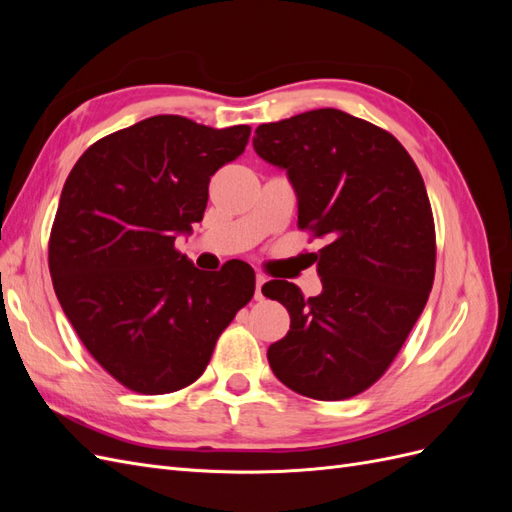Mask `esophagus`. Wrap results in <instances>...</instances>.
Here are the masks:
<instances>
[{
  "instance_id": "34e87169",
  "label": "esophagus",
  "mask_w": 512,
  "mask_h": 512,
  "mask_svg": "<svg viewBox=\"0 0 512 512\" xmlns=\"http://www.w3.org/2000/svg\"><path fill=\"white\" fill-rule=\"evenodd\" d=\"M265 282H267V277L262 275V273H258V275H256V294H254V297H256L258 301L262 299V286H265Z\"/></svg>"
}]
</instances>
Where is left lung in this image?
Instances as JSON below:
<instances>
[{"label":"left lung","instance_id":"1","mask_svg":"<svg viewBox=\"0 0 512 512\" xmlns=\"http://www.w3.org/2000/svg\"><path fill=\"white\" fill-rule=\"evenodd\" d=\"M252 143L286 168L299 228L327 239L312 254L318 297L284 280L262 286L290 314L269 365L299 395H359L391 367L433 286L436 226L423 177L391 132L337 108L262 123Z\"/></svg>","mask_w":512,"mask_h":512}]
</instances>
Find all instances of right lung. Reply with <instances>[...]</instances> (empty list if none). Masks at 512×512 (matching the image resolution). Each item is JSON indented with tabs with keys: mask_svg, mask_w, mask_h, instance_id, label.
I'll use <instances>...</instances> for the list:
<instances>
[{
	"mask_svg": "<svg viewBox=\"0 0 512 512\" xmlns=\"http://www.w3.org/2000/svg\"><path fill=\"white\" fill-rule=\"evenodd\" d=\"M250 132L156 115L100 138L64 183L49 239L53 288L89 354L134 393L198 380L254 297L247 262L209 275L175 247L203 220L211 177L241 156Z\"/></svg>",
	"mask_w": 512,
	"mask_h": 512,
	"instance_id": "1",
	"label": "right lung"
}]
</instances>
